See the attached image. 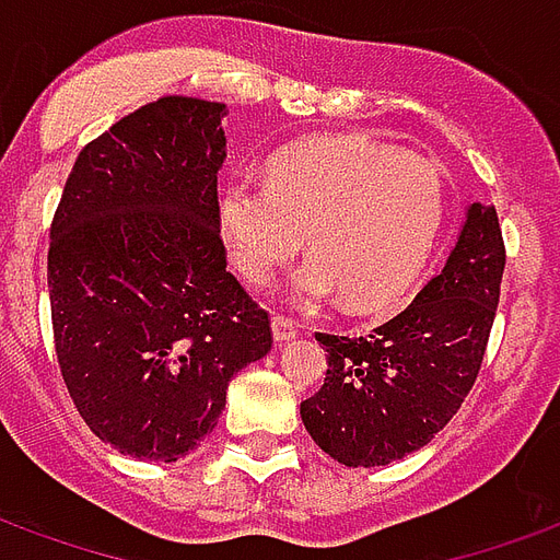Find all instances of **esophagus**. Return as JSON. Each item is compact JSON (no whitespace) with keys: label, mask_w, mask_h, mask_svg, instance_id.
Wrapping results in <instances>:
<instances>
[{"label":"esophagus","mask_w":560,"mask_h":560,"mask_svg":"<svg viewBox=\"0 0 560 560\" xmlns=\"http://www.w3.org/2000/svg\"><path fill=\"white\" fill-rule=\"evenodd\" d=\"M299 323L293 317H284V314H276L272 317V337H276V343H288L293 337L299 335Z\"/></svg>","instance_id":"34e87169"}]
</instances>
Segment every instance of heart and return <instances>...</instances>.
I'll return each mask as SVG.
<instances>
[{
  "instance_id": "obj_1",
  "label": "heart",
  "mask_w": 560,
  "mask_h": 560,
  "mask_svg": "<svg viewBox=\"0 0 560 560\" xmlns=\"http://www.w3.org/2000/svg\"><path fill=\"white\" fill-rule=\"evenodd\" d=\"M443 217L432 161L366 138H319L272 158L267 182L234 176L217 196V229L243 281L261 288L314 252L293 290L302 302L347 293L352 308L390 305L429 258Z\"/></svg>"
}]
</instances>
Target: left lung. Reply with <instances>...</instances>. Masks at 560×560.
<instances>
[{"instance_id": "obj_1", "label": "left lung", "mask_w": 560, "mask_h": 560, "mask_svg": "<svg viewBox=\"0 0 560 560\" xmlns=\"http://www.w3.org/2000/svg\"><path fill=\"white\" fill-rule=\"evenodd\" d=\"M505 272L493 208L472 202L450 261L370 335H326V382L299 413L319 450L382 467L432 441L479 378Z\"/></svg>"}]
</instances>
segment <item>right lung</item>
<instances>
[{
  "label": "right lung",
  "mask_w": 560,
  "mask_h": 560,
  "mask_svg": "<svg viewBox=\"0 0 560 560\" xmlns=\"http://www.w3.org/2000/svg\"><path fill=\"white\" fill-rule=\"evenodd\" d=\"M223 102L161 96L91 140L49 229L55 355L100 441L176 460L270 352V314L225 270Z\"/></svg>",
  "instance_id": "1"
}]
</instances>
